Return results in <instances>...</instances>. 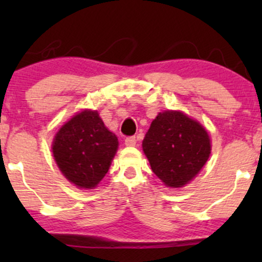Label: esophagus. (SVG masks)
<instances>
[{
  "label": "esophagus",
  "instance_id": "esophagus-1",
  "mask_svg": "<svg viewBox=\"0 0 262 262\" xmlns=\"http://www.w3.org/2000/svg\"><path fill=\"white\" fill-rule=\"evenodd\" d=\"M124 144L127 146H135V144H137V139H135V137H128L125 138Z\"/></svg>",
  "mask_w": 262,
  "mask_h": 262
}]
</instances>
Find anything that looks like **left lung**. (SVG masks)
<instances>
[{
    "mask_svg": "<svg viewBox=\"0 0 262 262\" xmlns=\"http://www.w3.org/2000/svg\"><path fill=\"white\" fill-rule=\"evenodd\" d=\"M152 172L167 187L179 188L194 179L210 155L207 130L180 111H165L151 122L143 140Z\"/></svg>",
    "mask_w": 262,
    "mask_h": 262,
    "instance_id": "obj_1",
    "label": "left lung"
}]
</instances>
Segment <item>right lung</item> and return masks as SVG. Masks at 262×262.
Returning a JSON list of instances; mask_svg holds the SVG:
<instances>
[{"instance_id":"add662e5","label":"right lung","mask_w":262,"mask_h":262,"mask_svg":"<svg viewBox=\"0 0 262 262\" xmlns=\"http://www.w3.org/2000/svg\"><path fill=\"white\" fill-rule=\"evenodd\" d=\"M52 149L62 175L76 187L91 189L108 172L118 139L97 111L85 110L59 129Z\"/></svg>"}]
</instances>
